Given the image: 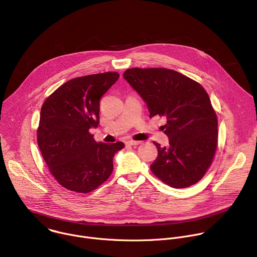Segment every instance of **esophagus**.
Here are the masks:
<instances>
[{
	"instance_id": "esophagus-1",
	"label": "esophagus",
	"mask_w": 257,
	"mask_h": 257,
	"mask_svg": "<svg viewBox=\"0 0 257 257\" xmlns=\"http://www.w3.org/2000/svg\"><path fill=\"white\" fill-rule=\"evenodd\" d=\"M128 145H132V146H135V145H139L141 142L140 141H135V140H128L126 142Z\"/></svg>"
}]
</instances>
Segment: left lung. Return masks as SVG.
<instances>
[{"mask_svg": "<svg viewBox=\"0 0 257 257\" xmlns=\"http://www.w3.org/2000/svg\"><path fill=\"white\" fill-rule=\"evenodd\" d=\"M124 79L148 104L150 117L167 118L169 145L154 142L153 173L174 188L197 183L210 166L217 144V120L208 94L194 80L166 68L128 69Z\"/></svg>", "mask_w": 257, "mask_h": 257, "instance_id": "1", "label": "left lung"}]
</instances>
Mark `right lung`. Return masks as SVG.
Listing matches in <instances>:
<instances>
[{"label":"right lung","instance_id":"right-lung-1","mask_svg":"<svg viewBox=\"0 0 257 257\" xmlns=\"http://www.w3.org/2000/svg\"><path fill=\"white\" fill-rule=\"evenodd\" d=\"M117 72L71 79L44 102L38 143L50 172L68 190L88 193L113 172L123 142H96L89 133L99 124V99L119 79Z\"/></svg>","mask_w":257,"mask_h":257}]
</instances>
